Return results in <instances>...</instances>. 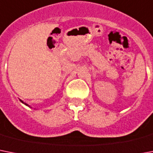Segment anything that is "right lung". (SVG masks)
<instances>
[{"mask_svg": "<svg viewBox=\"0 0 153 153\" xmlns=\"http://www.w3.org/2000/svg\"><path fill=\"white\" fill-rule=\"evenodd\" d=\"M20 102H23V103H24V104H25V105H26V106H27V107H30V106H29V105L27 104V103H25V102H23V101H22V100H20Z\"/></svg>", "mask_w": 153, "mask_h": 153, "instance_id": "right-lung-1", "label": "right lung"}]
</instances>
